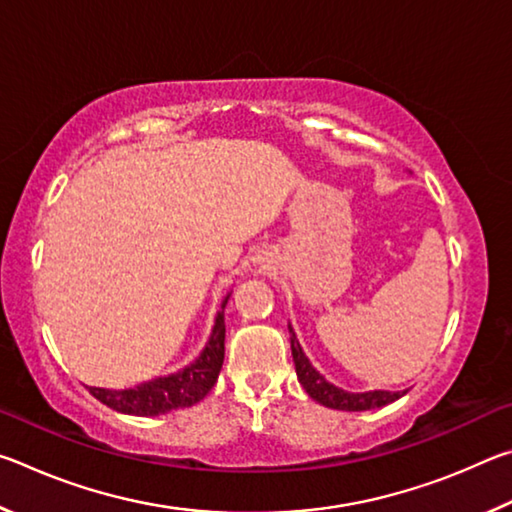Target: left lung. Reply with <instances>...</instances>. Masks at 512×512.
<instances>
[{"mask_svg":"<svg viewBox=\"0 0 512 512\" xmlns=\"http://www.w3.org/2000/svg\"><path fill=\"white\" fill-rule=\"evenodd\" d=\"M289 334H291V354H293V363H296V375L298 381L305 388L307 395L311 400H316L318 404L327 406V409H336V411H370V409H379V406H386L395 400H400L406 391H368V393H348L343 388L329 384V381L320 375V372L311 366L309 359L302 352L300 343L296 339V332L289 325Z\"/></svg>","mask_w":512,"mask_h":512,"instance_id":"1","label":"left lung"}]
</instances>
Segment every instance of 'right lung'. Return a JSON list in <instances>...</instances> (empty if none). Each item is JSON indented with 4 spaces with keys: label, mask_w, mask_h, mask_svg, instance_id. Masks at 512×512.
Returning <instances> with one entry per match:
<instances>
[{
    "label": "right lung",
    "mask_w": 512,
    "mask_h": 512,
    "mask_svg": "<svg viewBox=\"0 0 512 512\" xmlns=\"http://www.w3.org/2000/svg\"><path fill=\"white\" fill-rule=\"evenodd\" d=\"M230 293L221 302V311L216 314L210 341L194 363L187 368L173 372L167 377H158L135 388H124V391H108V388L90 386V393L99 402L110 406L112 411L128 413V415H162L185 406H194L212 391V386L219 379L225 354V318L223 309L228 305Z\"/></svg>",
    "instance_id": "right-lung-1"
}]
</instances>
